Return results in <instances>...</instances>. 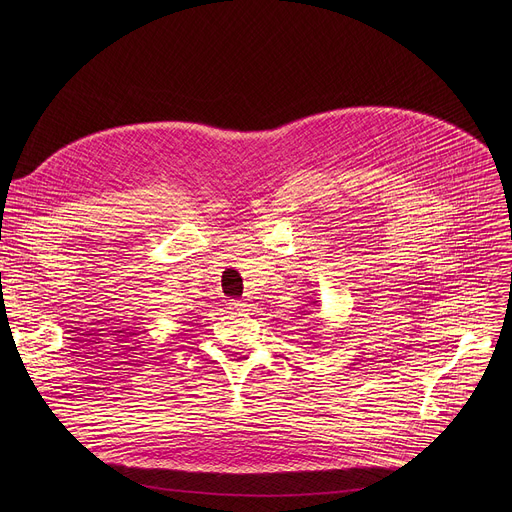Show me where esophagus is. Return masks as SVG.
I'll use <instances>...</instances> for the list:
<instances>
[{
	"mask_svg": "<svg viewBox=\"0 0 512 512\" xmlns=\"http://www.w3.org/2000/svg\"><path fill=\"white\" fill-rule=\"evenodd\" d=\"M231 306H233L237 312H249V304H247L245 300H235Z\"/></svg>",
	"mask_w": 512,
	"mask_h": 512,
	"instance_id": "esophagus-1",
	"label": "esophagus"
}]
</instances>
